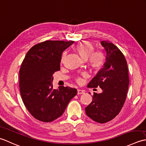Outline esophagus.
<instances>
[{
	"mask_svg": "<svg viewBox=\"0 0 146 146\" xmlns=\"http://www.w3.org/2000/svg\"><path fill=\"white\" fill-rule=\"evenodd\" d=\"M84 90H77V94H84Z\"/></svg>",
	"mask_w": 146,
	"mask_h": 146,
	"instance_id": "1",
	"label": "esophagus"
}]
</instances>
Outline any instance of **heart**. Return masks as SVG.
I'll use <instances>...</instances> for the list:
<instances>
[{"mask_svg": "<svg viewBox=\"0 0 146 146\" xmlns=\"http://www.w3.org/2000/svg\"><path fill=\"white\" fill-rule=\"evenodd\" d=\"M94 47L93 44L88 41H83L79 43L76 46V51L78 53L82 60H86L90 58V67L92 69L94 70H100L104 67L106 60L105 53L102 51H97L93 52ZM65 56V52L62 54V60H64ZM77 82H81V79H77Z\"/></svg>", "mask_w": 146, "mask_h": 146, "instance_id": "b5f03b06", "label": "heart"}]
</instances>
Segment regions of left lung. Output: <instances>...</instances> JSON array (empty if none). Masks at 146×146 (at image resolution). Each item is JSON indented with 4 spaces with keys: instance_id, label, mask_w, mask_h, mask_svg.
Returning a JSON list of instances; mask_svg holds the SVG:
<instances>
[{
    "instance_id": "left-lung-1",
    "label": "left lung",
    "mask_w": 146,
    "mask_h": 146,
    "mask_svg": "<svg viewBox=\"0 0 146 146\" xmlns=\"http://www.w3.org/2000/svg\"><path fill=\"white\" fill-rule=\"evenodd\" d=\"M106 53L103 69L88 85V88L100 86L102 93H94L93 101L86 107V113L100 123L111 120L117 116L125 102L129 85L126 59L118 47L109 41H101Z\"/></svg>"
}]
</instances>
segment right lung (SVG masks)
I'll return each mask as SVG.
<instances>
[{
  "label": "right lung",
  "instance_id": "obj_1",
  "mask_svg": "<svg viewBox=\"0 0 146 146\" xmlns=\"http://www.w3.org/2000/svg\"><path fill=\"white\" fill-rule=\"evenodd\" d=\"M73 41L47 40L29 49L19 70V88L23 102L31 115L43 122L60 117L71 99L75 88H53V74L60 69L62 53Z\"/></svg>",
  "mask_w": 146,
  "mask_h": 146
}]
</instances>
